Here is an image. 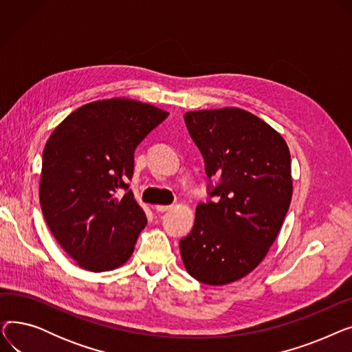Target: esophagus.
Masks as SVG:
<instances>
[{"mask_svg":"<svg viewBox=\"0 0 352 352\" xmlns=\"http://www.w3.org/2000/svg\"><path fill=\"white\" fill-rule=\"evenodd\" d=\"M173 208V206H155L157 212H166Z\"/></svg>","mask_w":352,"mask_h":352,"instance_id":"34e87169","label":"esophagus"}]
</instances>
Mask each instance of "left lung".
<instances>
[{
  "label": "left lung",
  "mask_w": 352,
  "mask_h": 352,
  "mask_svg": "<svg viewBox=\"0 0 352 352\" xmlns=\"http://www.w3.org/2000/svg\"><path fill=\"white\" fill-rule=\"evenodd\" d=\"M206 162L208 195L179 241L184 265L199 283L226 285L267 255L291 204V155L272 126L239 108L184 116Z\"/></svg>",
  "instance_id": "1"
}]
</instances>
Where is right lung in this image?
<instances>
[{
	"instance_id": "1",
	"label": "right lung",
	"mask_w": 352,
	"mask_h": 352,
	"mask_svg": "<svg viewBox=\"0 0 352 352\" xmlns=\"http://www.w3.org/2000/svg\"><path fill=\"white\" fill-rule=\"evenodd\" d=\"M166 117L135 100H102L74 111L48 138L41 210L55 239L84 270L111 271L133 255L146 217L126 182L135 148Z\"/></svg>"
}]
</instances>
